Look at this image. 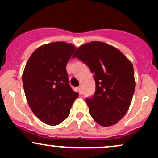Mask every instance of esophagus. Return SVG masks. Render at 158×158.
I'll return each instance as SVG.
<instances>
[{"mask_svg": "<svg viewBox=\"0 0 158 158\" xmlns=\"http://www.w3.org/2000/svg\"><path fill=\"white\" fill-rule=\"evenodd\" d=\"M78 90H79V93L80 95H81L82 94V89H81V87L79 86V88H78Z\"/></svg>", "mask_w": 158, "mask_h": 158, "instance_id": "1", "label": "esophagus"}]
</instances>
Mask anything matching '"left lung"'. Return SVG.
<instances>
[{
	"instance_id": "left-lung-1",
	"label": "left lung",
	"mask_w": 158,
	"mask_h": 158,
	"mask_svg": "<svg viewBox=\"0 0 158 158\" xmlns=\"http://www.w3.org/2000/svg\"><path fill=\"white\" fill-rule=\"evenodd\" d=\"M73 57L94 74L95 94L86 99L92 118L102 126L115 125L128 111L135 90L132 63L118 49L102 41L81 45Z\"/></svg>"
}]
</instances>
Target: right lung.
<instances>
[{
	"label": "right lung",
	"instance_id": "1",
	"mask_svg": "<svg viewBox=\"0 0 158 158\" xmlns=\"http://www.w3.org/2000/svg\"><path fill=\"white\" fill-rule=\"evenodd\" d=\"M76 47L64 41L44 44L32 53L22 81L27 102L40 120L56 126L70 114L79 94L68 84L66 65Z\"/></svg>",
	"mask_w": 158,
	"mask_h": 158
}]
</instances>
